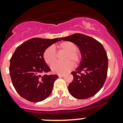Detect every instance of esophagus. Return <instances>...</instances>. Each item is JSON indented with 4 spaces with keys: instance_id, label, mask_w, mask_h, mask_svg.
<instances>
[{
    "instance_id": "obj_1",
    "label": "esophagus",
    "mask_w": 123,
    "mask_h": 123,
    "mask_svg": "<svg viewBox=\"0 0 123 123\" xmlns=\"http://www.w3.org/2000/svg\"><path fill=\"white\" fill-rule=\"evenodd\" d=\"M58 76L59 77H65V75L64 74H58Z\"/></svg>"
}]
</instances>
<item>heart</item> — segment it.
Returning <instances> with one entry per match:
<instances>
[{
	"mask_svg": "<svg viewBox=\"0 0 123 123\" xmlns=\"http://www.w3.org/2000/svg\"><path fill=\"white\" fill-rule=\"evenodd\" d=\"M58 50L66 52L63 58L65 62H56L57 56L54 49L51 46L47 48L43 54V58L44 62L49 66L55 73L59 74H65L71 71L73 67V64L75 66H78L82 61V54L80 50L77 49V45L74 42L70 41H64L61 42L56 46Z\"/></svg>",
	"mask_w": 123,
	"mask_h": 123,
	"instance_id": "obj_1",
	"label": "heart"
}]
</instances>
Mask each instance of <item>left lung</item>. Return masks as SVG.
<instances>
[{
	"label": "left lung",
	"instance_id": "left-lung-1",
	"mask_svg": "<svg viewBox=\"0 0 123 123\" xmlns=\"http://www.w3.org/2000/svg\"><path fill=\"white\" fill-rule=\"evenodd\" d=\"M61 39L74 42L82 54L80 67L71 73L74 79L68 86L69 93L79 99L94 96L102 87L107 77L108 60L102 44L95 38L80 33Z\"/></svg>",
	"mask_w": 123,
	"mask_h": 123
}]
</instances>
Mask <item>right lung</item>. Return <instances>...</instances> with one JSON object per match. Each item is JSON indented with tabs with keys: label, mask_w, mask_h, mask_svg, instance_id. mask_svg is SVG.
Listing matches in <instances>:
<instances>
[{
	"label": "right lung",
	"mask_w": 123,
	"mask_h": 123,
	"mask_svg": "<svg viewBox=\"0 0 123 123\" xmlns=\"http://www.w3.org/2000/svg\"><path fill=\"white\" fill-rule=\"evenodd\" d=\"M61 38H33L17 47L10 59L9 73L12 85L23 98L33 102L46 99L51 93L56 74L46 75L51 69L44 62L43 54L47 48Z\"/></svg>",
	"instance_id": "add662e5"
}]
</instances>
